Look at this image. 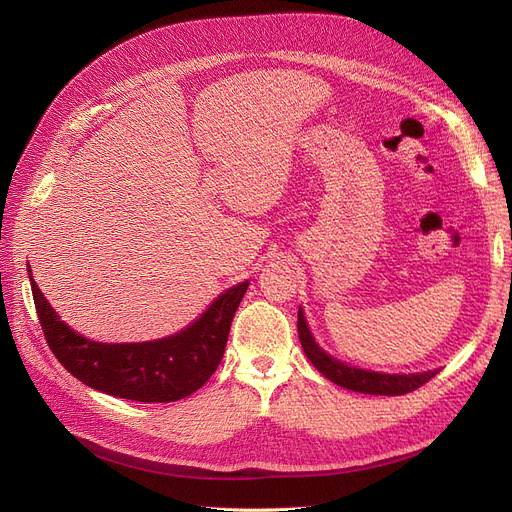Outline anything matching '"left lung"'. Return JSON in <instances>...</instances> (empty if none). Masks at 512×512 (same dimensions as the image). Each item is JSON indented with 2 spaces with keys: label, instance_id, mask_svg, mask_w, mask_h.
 <instances>
[{
  "label": "left lung",
  "instance_id": "8db88e82",
  "mask_svg": "<svg viewBox=\"0 0 512 512\" xmlns=\"http://www.w3.org/2000/svg\"><path fill=\"white\" fill-rule=\"evenodd\" d=\"M299 340L307 359L315 365V369L326 375V378L340 388L361 392V394H382V396H400L417 390L425 382L434 378L440 369H427V371H417V373H382V371H371V369H361L355 365H348L336 357H332L328 351L319 346L315 340L303 307H299Z\"/></svg>",
  "mask_w": 512,
  "mask_h": 512
}]
</instances>
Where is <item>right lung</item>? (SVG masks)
<instances>
[{"label": "right lung", "instance_id": "1", "mask_svg": "<svg viewBox=\"0 0 512 512\" xmlns=\"http://www.w3.org/2000/svg\"><path fill=\"white\" fill-rule=\"evenodd\" d=\"M29 280L45 340L76 380L93 390L137 402H174L197 392L218 369L234 313L249 280L224 290L186 328L147 342H97L72 330Z\"/></svg>", "mask_w": 512, "mask_h": 512}]
</instances>
